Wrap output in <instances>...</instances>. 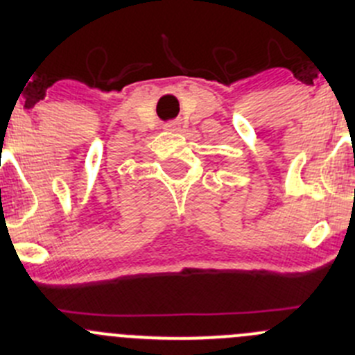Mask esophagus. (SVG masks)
<instances>
[{"mask_svg":"<svg viewBox=\"0 0 355 355\" xmlns=\"http://www.w3.org/2000/svg\"><path fill=\"white\" fill-rule=\"evenodd\" d=\"M164 128H166L168 132H180V123H178V121H168V123L164 125Z\"/></svg>","mask_w":355,"mask_h":355,"instance_id":"1","label":"esophagus"}]
</instances>
